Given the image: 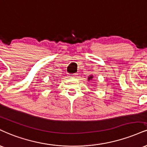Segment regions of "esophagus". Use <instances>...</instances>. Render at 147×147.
I'll return each mask as SVG.
<instances>
[{
	"instance_id": "obj_1",
	"label": "esophagus",
	"mask_w": 147,
	"mask_h": 147,
	"mask_svg": "<svg viewBox=\"0 0 147 147\" xmlns=\"http://www.w3.org/2000/svg\"><path fill=\"white\" fill-rule=\"evenodd\" d=\"M70 77H72V78H74V77H77V74H73V75H70Z\"/></svg>"
}]
</instances>
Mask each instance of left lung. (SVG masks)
<instances>
[{
	"mask_svg": "<svg viewBox=\"0 0 147 147\" xmlns=\"http://www.w3.org/2000/svg\"><path fill=\"white\" fill-rule=\"evenodd\" d=\"M92 78H93V76H92V75H90V77L88 78V80H92Z\"/></svg>",
	"mask_w": 147,
	"mask_h": 147,
	"instance_id": "8db88e82",
	"label": "left lung"
}]
</instances>
